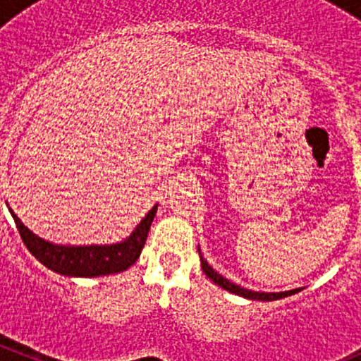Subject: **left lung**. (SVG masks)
Masks as SVG:
<instances>
[{"mask_svg":"<svg viewBox=\"0 0 361 361\" xmlns=\"http://www.w3.org/2000/svg\"><path fill=\"white\" fill-rule=\"evenodd\" d=\"M199 253H201V250H199ZM201 265H202V271L204 274L207 276V278L211 279V281L216 283L218 286H221V288H225L227 292L231 293H235V295H241V297H246V298H253V300H278V298H283V297H288V295H293L297 292H300V288L297 290H290V292H279V293H264V292H251V290H246V288H241L239 285H235V283L228 281V279H225L224 276L218 274V272L213 271V267H211L209 264H207L206 260L201 257Z\"/></svg>","mask_w":361,"mask_h":361,"instance_id":"obj_1","label":"left lung"}]
</instances>
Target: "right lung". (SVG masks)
<instances>
[{"label":"right lung","instance_id":"1","mask_svg":"<svg viewBox=\"0 0 361 361\" xmlns=\"http://www.w3.org/2000/svg\"><path fill=\"white\" fill-rule=\"evenodd\" d=\"M155 213H157V206L148 211L147 216L141 220L136 231L126 241L111 246L52 245L49 241H43L42 238L32 234L27 227H24V224L17 218V214L12 213V216L25 248L31 251L45 267L64 276L94 278V276H106L126 271L137 260L145 243H147L148 231H150Z\"/></svg>","mask_w":361,"mask_h":361}]
</instances>
